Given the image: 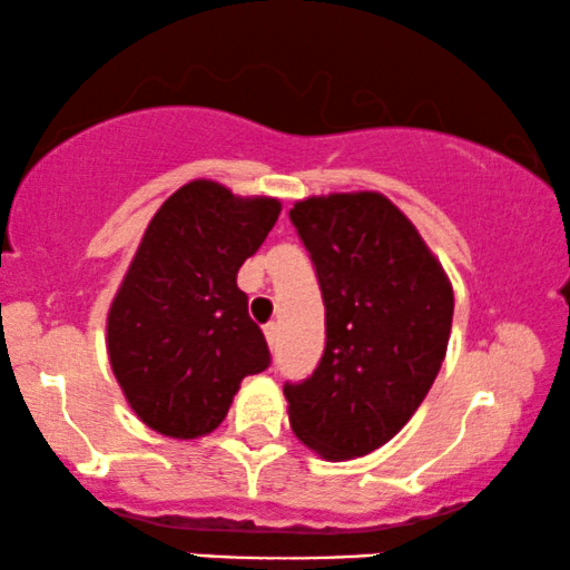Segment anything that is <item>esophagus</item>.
I'll return each mask as SVG.
<instances>
[{
  "label": "esophagus",
  "mask_w": 570,
  "mask_h": 570,
  "mask_svg": "<svg viewBox=\"0 0 570 570\" xmlns=\"http://www.w3.org/2000/svg\"><path fill=\"white\" fill-rule=\"evenodd\" d=\"M265 338H268V344L271 347H276L278 344V331H281V323L278 321H271V323H265Z\"/></svg>",
  "instance_id": "obj_1"
}]
</instances>
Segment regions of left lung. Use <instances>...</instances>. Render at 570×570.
Listing matches in <instances>:
<instances>
[{
    "label": "left lung",
    "instance_id": "left-lung-1",
    "mask_svg": "<svg viewBox=\"0 0 570 570\" xmlns=\"http://www.w3.org/2000/svg\"><path fill=\"white\" fill-rule=\"evenodd\" d=\"M289 218L326 305L318 368L284 384L292 431L326 460L363 458L405 426L434 384L450 342L452 284L384 194L307 197Z\"/></svg>",
    "mask_w": 570,
    "mask_h": 570
}]
</instances>
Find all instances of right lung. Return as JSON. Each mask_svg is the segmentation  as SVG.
<instances>
[{
	"label": "right lung",
	"instance_id": "right-lung-1",
	"mask_svg": "<svg viewBox=\"0 0 570 570\" xmlns=\"http://www.w3.org/2000/svg\"><path fill=\"white\" fill-rule=\"evenodd\" d=\"M278 213V199L197 178L149 220L107 313V352L128 405L157 434H210L242 379L271 365L236 273Z\"/></svg>",
	"mask_w": 570,
	"mask_h": 570
}]
</instances>
